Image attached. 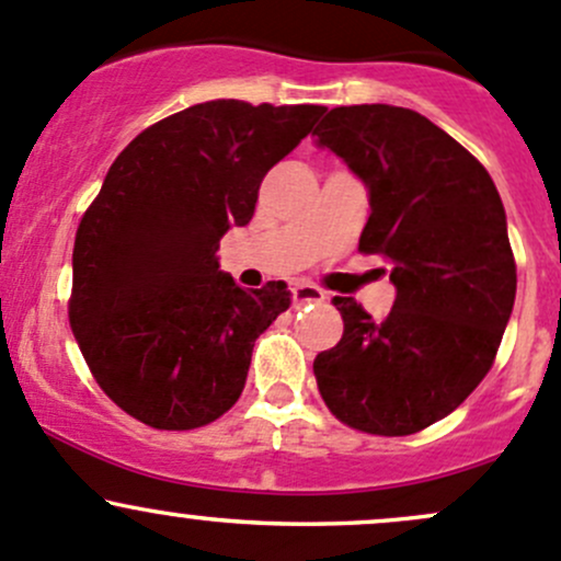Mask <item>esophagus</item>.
<instances>
[{
  "label": "esophagus",
  "mask_w": 561,
  "mask_h": 561,
  "mask_svg": "<svg viewBox=\"0 0 561 561\" xmlns=\"http://www.w3.org/2000/svg\"><path fill=\"white\" fill-rule=\"evenodd\" d=\"M325 293L314 285H296L293 287V304L296 307H304V304H322L325 301Z\"/></svg>",
  "instance_id": "34e87169"
}]
</instances>
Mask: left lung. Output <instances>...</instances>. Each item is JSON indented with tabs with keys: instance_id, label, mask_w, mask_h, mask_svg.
Here are the masks:
<instances>
[{
	"instance_id": "1",
	"label": "left lung",
	"mask_w": 561,
	"mask_h": 561,
	"mask_svg": "<svg viewBox=\"0 0 561 561\" xmlns=\"http://www.w3.org/2000/svg\"><path fill=\"white\" fill-rule=\"evenodd\" d=\"M314 135L369 190L358 247L386 254L396 287L386 320L333 298L344 333L314 358L317 388L358 432L415 434L494 364L516 301L505 206L489 171L410 107H333Z\"/></svg>"
}]
</instances>
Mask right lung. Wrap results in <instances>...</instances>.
Instances as JSON below:
<instances>
[{"label":"right lung","instance_id":"1","mask_svg":"<svg viewBox=\"0 0 561 561\" xmlns=\"http://www.w3.org/2000/svg\"><path fill=\"white\" fill-rule=\"evenodd\" d=\"M322 113L211 100L151 124L116 157L78 225L70 325L127 415L186 432L239 401L254 339L290 290L236 285L219 271V239L252 219L263 175Z\"/></svg>","mask_w":561,"mask_h":561}]
</instances>
